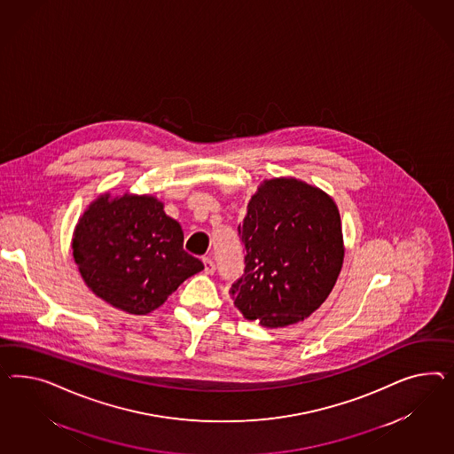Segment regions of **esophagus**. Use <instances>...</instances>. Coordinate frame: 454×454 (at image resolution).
<instances>
[{"label": "esophagus", "instance_id": "esophagus-1", "mask_svg": "<svg viewBox=\"0 0 454 454\" xmlns=\"http://www.w3.org/2000/svg\"><path fill=\"white\" fill-rule=\"evenodd\" d=\"M203 264H205V272H207V274H213L215 270H216V268H215V262L209 258H203Z\"/></svg>", "mask_w": 454, "mask_h": 454}]
</instances>
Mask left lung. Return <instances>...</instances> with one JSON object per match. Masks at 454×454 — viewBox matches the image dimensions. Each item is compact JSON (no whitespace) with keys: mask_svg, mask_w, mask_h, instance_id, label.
<instances>
[{"mask_svg":"<svg viewBox=\"0 0 454 454\" xmlns=\"http://www.w3.org/2000/svg\"><path fill=\"white\" fill-rule=\"evenodd\" d=\"M245 274L231 286L234 306L264 327L307 319L331 294L343 262L340 213L317 186L264 180L238 226Z\"/></svg>","mask_w":454,"mask_h":454,"instance_id":"obj_1","label":"left lung"}]
</instances>
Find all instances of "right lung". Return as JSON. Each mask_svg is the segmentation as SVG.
Returning <instances> with one entry per match:
<instances>
[{
	"label": "right lung",
	"mask_w": 454,
	"mask_h": 454,
	"mask_svg": "<svg viewBox=\"0 0 454 454\" xmlns=\"http://www.w3.org/2000/svg\"><path fill=\"white\" fill-rule=\"evenodd\" d=\"M73 256L94 294L135 316L159 309L205 268L184 251L180 223L152 195L98 196L74 230Z\"/></svg>",
	"instance_id": "1"
}]
</instances>
